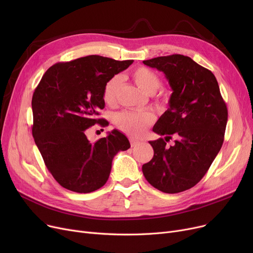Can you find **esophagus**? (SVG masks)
I'll list each match as a JSON object with an SVG mask.
<instances>
[{
	"instance_id": "1",
	"label": "esophagus",
	"mask_w": 253,
	"mask_h": 253,
	"mask_svg": "<svg viewBox=\"0 0 253 253\" xmlns=\"http://www.w3.org/2000/svg\"><path fill=\"white\" fill-rule=\"evenodd\" d=\"M129 141H130L131 147H136V145L139 143V141L136 140V139H134L133 137H130V138H129Z\"/></svg>"
}]
</instances>
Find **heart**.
<instances>
[{"instance_id": "b5f03b06", "label": "heart", "mask_w": 253, "mask_h": 253, "mask_svg": "<svg viewBox=\"0 0 253 253\" xmlns=\"http://www.w3.org/2000/svg\"><path fill=\"white\" fill-rule=\"evenodd\" d=\"M134 83L145 94L152 95L161 86V80L152 70L139 66L131 73ZM120 85V78L115 76L105 83L102 90L103 101L112 105L116 102ZM155 121V116L150 112H122L116 116L115 122L119 129L132 136H139Z\"/></svg>"}]
</instances>
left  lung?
<instances>
[{"instance_id":"1","label":"left lung","mask_w":253,"mask_h":253,"mask_svg":"<svg viewBox=\"0 0 253 253\" xmlns=\"http://www.w3.org/2000/svg\"><path fill=\"white\" fill-rule=\"evenodd\" d=\"M163 72L172 89L168 110L153 131L164 135L150 141L154 157L142 165L154 188L175 194L189 190L206 174L221 149L228 109L216 78L192 58L173 54L142 61ZM175 144H166L172 137Z\"/></svg>"}]
</instances>
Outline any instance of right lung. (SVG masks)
Segmentation results:
<instances>
[{
    "label": "right lung",
    "mask_w": 253,
    "mask_h": 253,
    "mask_svg": "<svg viewBox=\"0 0 253 253\" xmlns=\"http://www.w3.org/2000/svg\"><path fill=\"white\" fill-rule=\"evenodd\" d=\"M133 60L119 61L89 55L58 62L47 70L33 99V136L52 176L66 190L91 193L108 181L116 154L130 148L118 130L91 143L86 130L108 121L98 118L104 108L102 90Z\"/></svg>",
    "instance_id": "right-lung-1"
}]
</instances>
